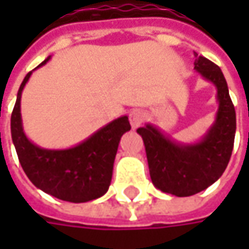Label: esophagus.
I'll return each mask as SVG.
<instances>
[{
  "instance_id": "obj_1",
  "label": "esophagus",
  "mask_w": 249,
  "mask_h": 249,
  "mask_svg": "<svg viewBox=\"0 0 249 249\" xmlns=\"http://www.w3.org/2000/svg\"><path fill=\"white\" fill-rule=\"evenodd\" d=\"M145 119V113L141 109H133L129 113L130 124L133 129H137L139 126H141V123Z\"/></svg>"
}]
</instances>
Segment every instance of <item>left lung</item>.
Here are the masks:
<instances>
[{
    "instance_id": "obj_1",
    "label": "left lung",
    "mask_w": 249,
    "mask_h": 249,
    "mask_svg": "<svg viewBox=\"0 0 249 249\" xmlns=\"http://www.w3.org/2000/svg\"><path fill=\"white\" fill-rule=\"evenodd\" d=\"M194 69L217 90L219 108L213 124L194 144H181L147 123L137 129L142 137L152 184L163 193L190 196L213 184L231 157L235 136V110L220 68L198 56Z\"/></svg>"
}]
</instances>
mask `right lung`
<instances>
[{"label": "right lung", "instance_id": "add662e5", "mask_svg": "<svg viewBox=\"0 0 249 249\" xmlns=\"http://www.w3.org/2000/svg\"><path fill=\"white\" fill-rule=\"evenodd\" d=\"M50 58L37 68L45 65ZM32 73L26 74L19 87L11 116L12 141L26 176L37 188L62 201L80 204L100 198L109 188L120 139L131 129L129 118L120 116L112 120L72 148H41L24 134L20 115L22 91Z\"/></svg>", "mask_w": 249, "mask_h": 249}]
</instances>
